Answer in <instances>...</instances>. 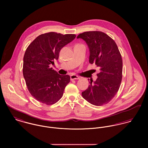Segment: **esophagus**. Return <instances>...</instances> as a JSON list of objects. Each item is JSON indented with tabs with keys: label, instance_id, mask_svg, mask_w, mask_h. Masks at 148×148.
Returning <instances> with one entry per match:
<instances>
[{
	"label": "esophagus",
	"instance_id": "1",
	"mask_svg": "<svg viewBox=\"0 0 148 148\" xmlns=\"http://www.w3.org/2000/svg\"><path fill=\"white\" fill-rule=\"evenodd\" d=\"M70 77H71V80H77V79H80V78L77 76V75H72L70 76Z\"/></svg>",
	"mask_w": 148,
	"mask_h": 148
}]
</instances>
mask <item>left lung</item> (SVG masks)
<instances>
[{"label": "left lung", "instance_id": "obj_1", "mask_svg": "<svg viewBox=\"0 0 148 148\" xmlns=\"http://www.w3.org/2000/svg\"><path fill=\"white\" fill-rule=\"evenodd\" d=\"M89 49V63L99 68L95 82L90 80L82 96L92 105L101 106L109 103L117 93L122 80L123 60L115 42L100 31H88L79 34Z\"/></svg>", "mask_w": 148, "mask_h": 148}]
</instances>
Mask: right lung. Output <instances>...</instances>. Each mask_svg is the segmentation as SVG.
<instances>
[{
    "instance_id": "1",
    "label": "right lung",
    "mask_w": 148,
    "mask_h": 148,
    "mask_svg": "<svg viewBox=\"0 0 148 148\" xmlns=\"http://www.w3.org/2000/svg\"><path fill=\"white\" fill-rule=\"evenodd\" d=\"M76 38L74 34L49 32L38 36L27 48L23 58V76L31 95L47 105L58 102L63 96L70 76L60 75L52 68L59 52Z\"/></svg>"
}]
</instances>
